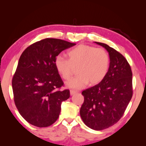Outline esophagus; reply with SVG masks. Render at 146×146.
Wrapping results in <instances>:
<instances>
[{"label":"esophagus","instance_id":"34e87169","mask_svg":"<svg viewBox=\"0 0 146 146\" xmlns=\"http://www.w3.org/2000/svg\"><path fill=\"white\" fill-rule=\"evenodd\" d=\"M70 95L72 96V95H74L75 94H76L78 92L76 91V90H71L70 91Z\"/></svg>","mask_w":146,"mask_h":146}]
</instances>
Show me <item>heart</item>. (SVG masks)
<instances>
[{
  "mask_svg": "<svg viewBox=\"0 0 146 146\" xmlns=\"http://www.w3.org/2000/svg\"><path fill=\"white\" fill-rule=\"evenodd\" d=\"M68 60L61 56L55 58L54 65L63 79L69 80L76 69L77 76L66 83L70 88L80 89L88 84L100 83L108 72L110 60L104 50L80 44L67 52Z\"/></svg>",
  "mask_w": 146,
  "mask_h": 146,
  "instance_id": "b5f03b06",
  "label": "heart"
}]
</instances>
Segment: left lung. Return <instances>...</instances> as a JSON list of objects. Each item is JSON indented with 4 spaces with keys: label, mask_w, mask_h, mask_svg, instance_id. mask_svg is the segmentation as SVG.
<instances>
[{
    "label": "left lung",
    "mask_w": 146,
    "mask_h": 146,
    "mask_svg": "<svg viewBox=\"0 0 146 146\" xmlns=\"http://www.w3.org/2000/svg\"><path fill=\"white\" fill-rule=\"evenodd\" d=\"M109 54L108 72L100 83L82 92L84 101L80 114L84 123L102 130L118 121L132 97V72L126 59L104 43L94 42Z\"/></svg>",
    "instance_id": "1"
}]
</instances>
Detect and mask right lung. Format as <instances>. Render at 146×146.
<instances>
[{"instance_id":"add662e5","label":"right lung","mask_w":146,"mask_h":146,"mask_svg":"<svg viewBox=\"0 0 146 146\" xmlns=\"http://www.w3.org/2000/svg\"><path fill=\"white\" fill-rule=\"evenodd\" d=\"M76 44L46 38L29 46L20 57L14 75V100L21 115L31 124L44 127L58 118L62 102L70 98L69 90L54 65L56 57Z\"/></svg>"}]
</instances>
